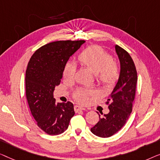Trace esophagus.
Listing matches in <instances>:
<instances>
[{
  "instance_id": "obj_1",
  "label": "esophagus",
  "mask_w": 160,
  "mask_h": 160,
  "mask_svg": "<svg viewBox=\"0 0 160 160\" xmlns=\"http://www.w3.org/2000/svg\"><path fill=\"white\" fill-rule=\"evenodd\" d=\"M81 110H85V108H83L82 107H80V106H78V105L75 106V111L76 112L81 111Z\"/></svg>"
}]
</instances>
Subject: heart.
I'll use <instances>...</instances> for the list:
<instances>
[{
    "instance_id": "heart-1",
    "label": "heart",
    "mask_w": 160,
    "mask_h": 160,
    "mask_svg": "<svg viewBox=\"0 0 160 160\" xmlns=\"http://www.w3.org/2000/svg\"><path fill=\"white\" fill-rule=\"evenodd\" d=\"M82 66L91 69L96 74V78L105 86L113 85L120 76V67L113 57L98 46H91L84 49L78 57ZM77 65L72 61H68L63 69V78L67 80H72L75 77ZM96 95L91 90L79 89L75 93V98L80 103H88L91 97Z\"/></svg>"
}]
</instances>
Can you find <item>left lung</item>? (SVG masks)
Segmentation results:
<instances>
[{
    "mask_svg": "<svg viewBox=\"0 0 160 160\" xmlns=\"http://www.w3.org/2000/svg\"><path fill=\"white\" fill-rule=\"evenodd\" d=\"M114 48L120 61V71L118 82L107 101L109 112L103 116L102 112V115L98 112L99 121L91 128L94 135L102 138L113 136L127 122L132 112L138 79L135 64L129 53L118 45Z\"/></svg>",
    "mask_w": 160,
    "mask_h": 160,
    "instance_id": "obj_1",
    "label": "left lung"
}]
</instances>
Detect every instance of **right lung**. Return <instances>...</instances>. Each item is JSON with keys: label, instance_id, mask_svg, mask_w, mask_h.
<instances>
[{"label": "right lung", "instance_id": "obj_1", "mask_svg": "<svg viewBox=\"0 0 160 160\" xmlns=\"http://www.w3.org/2000/svg\"><path fill=\"white\" fill-rule=\"evenodd\" d=\"M84 40H61L40 47L33 53L26 70V96L38 126L48 135L62 133L75 115L73 103H57L55 87L59 85L63 69Z\"/></svg>", "mask_w": 160, "mask_h": 160}]
</instances>
